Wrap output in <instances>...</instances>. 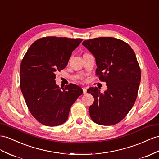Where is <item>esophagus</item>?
<instances>
[{
    "label": "esophagus",
    "mask_w": 159,
    "mask_h": 159,
    "mask_svg": "<svg viewBox=\"0 0 159 159\" xmlns=\"http://www.w3.org/2000/svg\"><path fill=\"white\" fill-rule=\"evenodd\" d=\"M83 93H84V94H86V93H87V88L83 87Z\"/></svg>",
    "instance_id": "34e87169"
}]
</instances>
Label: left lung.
I'll list each match as a JSON object with an SVG mask.
<instances>
[{
  "label": "left lung",
  "mask_w": 159,
  "mask_h": 159,
  "mask_svg": "<svg viewBox=\"0 0 159 159\" xmlns=\"http://www.w3.org/2000/svg\"><path fill=\"white\" fill-rule=\"evenodd\" d=\"M82 44L95 56L96 75L107 87L103 93L97 87L88 89L94 97L89 109L91 118L103 125L119 123L132 108L140 83L135 53L127 43L111 37L85 40Z\"/></svg>",
  "instance_id": "obj_1"
}]
</instances>
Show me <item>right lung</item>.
<instances>
[{
  "mask_svg": "<svg viewBox=\"0 0 159 159\" xmlns=\"http://www.w3.org/2000/svg\"><path fill=\"white\" fill-rule=\"evenodd\" d=\"M82 39L45 37L31 44L20 66V87L31 115L47 126L62 124L72 105L83 94L74 84L60 88L56 72L66 66Z\"/></svg>",
  "mask_w": 159,
  "mask_h": 159,
  "instance_id": "right-lung-1",
  "label": "right lung"
}]
</instances>
